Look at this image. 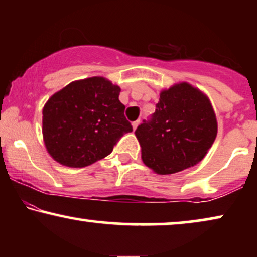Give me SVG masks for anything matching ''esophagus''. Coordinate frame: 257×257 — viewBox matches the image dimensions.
Instances as JSON below:
<instances>
[{
  "instance_id": "34e87169",
  "label": "esophagus",
  "mask_w": 257,
  "mask_h": 257,
  "mask_svg": "<svg viewBox=\"0 0 257 257\" xmlns=\"http://www.w3.org/2000/svg\"><path fill=\"white\" fill-rule=\"evenodd\" d=\"M139 120H136V121H133L132 122V127H133V130H136L137 127H138V125H139Z\"/></svg>"
}]
</instances>
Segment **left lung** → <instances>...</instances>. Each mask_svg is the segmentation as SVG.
I'll return each instance as SVG.
<instances>
[{
    "instance_id": "obj_1",
    "label": "left lung",
    "mask_w": 257,
    "mask_h": 257,
    "mask_svg": "<svg viewBox=\"0 0 257 257\" xmlns=\"http://www.w3.org/2000/svg\"><path fill=\"white\" fill-rule=\"evenodd\" d=\"M142 159L154 173L166 175L199 164L217 135L209 98L181 82L160 92L156 112L137 127Z\"/></svg>"
}]
</instances>
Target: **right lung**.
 <instances>
[{"label":"right lung","mask_w":257,"mask_h":257,"mask_svg":"<svg viewBox=\"0 0 257 257\" xmlns=\"http://www.w3.org/2000/svg\"><path fill=\"white\" fill-rule=\"evenodd\" d=\"M120 87L104 77L75 80L43 107L45 149L63 166L85 167L103 159L125 133L132 132L119 100Z\"/></svg>","instance_id":"obj_1"}]
</instances>
